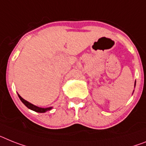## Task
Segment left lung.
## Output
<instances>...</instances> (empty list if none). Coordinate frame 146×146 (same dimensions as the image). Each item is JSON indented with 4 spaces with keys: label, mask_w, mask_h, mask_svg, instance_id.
<instances>
[{
    "label": "left lung",
    "mask_w": 146,
    "mask_h": 146,
    "mask_svg": "<svg viewBox=\"0 0 146 146\" xmlns=\"http://www.w3.org/2000/svg\"><path fill=\"white\" fill-rule=\"evenodd\" d=\"M135 85H136V82H135V83H134V87H135Z\"/></svg>",
    "instance_id": "obj_1"
}]
</instances>
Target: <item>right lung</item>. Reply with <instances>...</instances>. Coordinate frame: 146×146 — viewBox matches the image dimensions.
Returning a JSON list of instances; mask_svg holds the SVG:
<instances>
[{"label":"right lung","instance_id":"right-lung-1","mask_svg":"<svg viewBox=\"0 0 146 146\" xmlns=\"http://www.w3.org/2000/svg\"><path fill=\"white\" fill-rule=\"evenodd\" d=\"M18 97H19V99L21 100V101L22 102H23V103H24V105H25L28 108L30 109V110H33V111H35V112L44 113V112H46V111H50V110L52 108V107H49V108H39V107H38V106H35V105H33V104H31L30 102H27V100H24V99H23V98H22L21 96L18 94Z\"/></svg>","mask_w":146,"mask_h":146}]
</instances>
